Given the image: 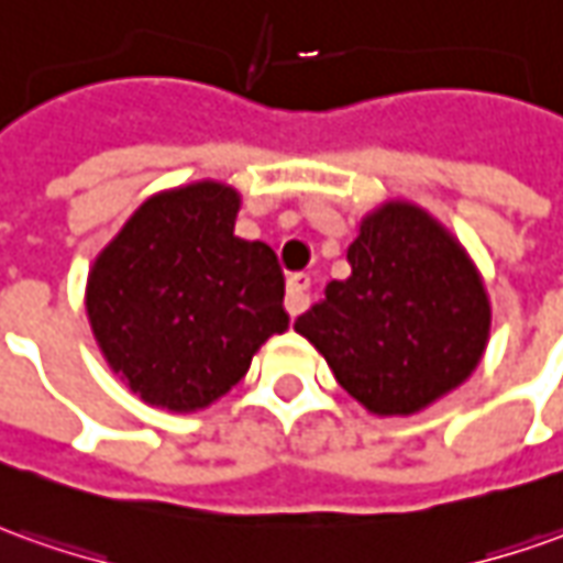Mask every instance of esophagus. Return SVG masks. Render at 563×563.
I'll use <instances>...</instances> for the list:
<instances>
[{
    "instance_id": "34e87169",
    "label": "esophagus",
    "mask_w": 563,
    "mask_h": 563,
    "mask_svg": "<svg viewBox=\"0 0 563 563\" xmlns=\"http://www.w3.org/2000/svg\"><path fill=\"white\" fill-rule=\"evenodd\" d=\"M308 289H311V277L308 274H292L286 283V311L289 317L308 311Z\"/></svg>"
}]
</instances>
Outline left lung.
Returning <instances> with one entry per match:
<instances>
[{
  "label": "left lung",
  "mask_w": 563,
  "mask_h": 563,
  "mask_svg": "<svg viewBox=\"0 0 563 563\" xmlns=\"http://www.w3.org/2000/svg\"><path fill=\"white\" fill-rule=\"evenodd\" d=\"M347 280L296 320L354 400L410 416L453 391L481 361L490 301L472 258L434 218L388 202L347 246Z\"/></svg>",
  "instance_id": "left-lung-1"
}]
</instances>
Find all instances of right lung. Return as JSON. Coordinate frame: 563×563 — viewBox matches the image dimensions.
Wrapping results in <instances>:
<instances>
[{
    "label": "right lung",
    "instance_id": "right-lung-1",
    "mask_svg": "<svg viewBox=\"0 0 563 563\" xmlns=\"http://www.w3.org/2000/svg\"><path fill=\"white\" fill-rule=\"evenodd\" d=\"M236 209V190L216 181L151 197L91 267V332L153 407H209L289 327L280 262L267 243L233 236Z\"/></svg>",
    "mask_w": 563,
    "mask_h": 563
}]
</instances>
